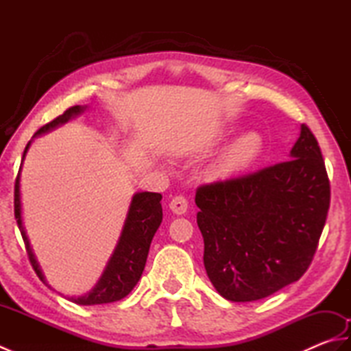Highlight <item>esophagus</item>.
I'll return each mask as SVG.
<instances>
[{
	"label": "esophagus",
	"mask_w": 351,
	"mask_h": 351,
	"mask_svg": "<svg viewBox=\"0 0 351 351\" xmlns=\"http://www.w3.org/2000/svg\"><path fill=\"white\" fill-rule=\"evenodd\" d=\"M169 206H170V210L173 211L175 214H178V215H182V214L187 213L189 202H187V199H185L184 196H175L173 199L170 200Z\"/></svg>",
	"instance_id": "34e87169"
}]
</instances>
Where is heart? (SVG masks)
<instances>
[{
  "label": "heart",
  "instance_id": "heart-1",
  "mask_svg": "<svg viewBox=\"0 0 351 351\" xmlns=\"http://www.w3.org/2000/svg\"><path fill=\"white\" fill-rule=\"evenodd\" d=\"M264 152V140L256 131L244 132L230 145L214 164L213 175L230 178L249 170L259 161Z\"/></svg>",
  "mask_w": 351,
  "mask_h": 351
}]
</instances>
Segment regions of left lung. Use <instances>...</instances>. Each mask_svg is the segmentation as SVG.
I'll return each instance as SVG.
<instances>
[{
    "instance_id": "obj_1",
    "label": "left lung",
    "mask_w": 351,
    "mask_h": 351,
    "mask_svg": "<svg viewBox=\"0 0 351 351\" xmlns=\"http://www.w3.org/2000/svg\"><path fill=\"white\" fill-rule=\"evenodd\" d=\"M195 202L204 265L217 293L230 302L271 295L308 270L329 211L317 138L302 125L288 161L200 185Z\"/></svg>"
}]
</instances>
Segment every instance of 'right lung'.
I'll return each mask as SVG.
<instances>
[{
	"label": "right lung",
	"instance_id": "obj_1",
	"mask_svg": "<svg viewBox=\"0 0 351 351\" xmlns=\"http://www.w3.org/2000/svg\"><path fill=\"white\" fill-rule=\"evenodd\" d=\"M86 108L87 107H81V106L68 108L62 116L56 117L52 122L42 126V128L34 134L33 138L39 137L42 134L66 123L68 121H71L72 117L83 113ZM29 145H32V140H29L28 145L25 146L24 155H22V162L25 160ZM22 162H21L19 173L16 178V184H14V219L18 221V228L21 230L22 240L25 243L29 263H32L36 274L39 276V279L45 283V285H48V282L45 279V276L39 267V263H37V259L34 256L32 245H29L24 225H22L21 190H19ZM161 199L162 196L160 193H151V191L136 193V195L132 196L121 237H119V241L116 244L113 255L110 256L98 283H96L92 291H88V293L84 295L69 297L71 302L77 304H83V306H92V304L117 302L131 293L132 288L136 287L137 282L140 280L141 273L145 270V264L147 259L149 247H151L152 238L156 232V229H158L161 225V220H162Z\"/></svg>",
	"mask_w": 351,
	"mask_h": 351
}]
</instances>
